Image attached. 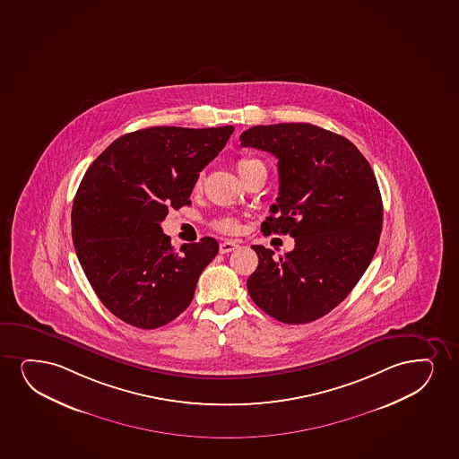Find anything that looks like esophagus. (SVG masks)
<instances>
[{
	"mask_svg": "<svg viewBox=\"0 0 459 459\" xmlns=\"http://www.w3.org/2000/svg\"><path fill=\"white\" fill-rule=\"evenodd\" d=\"M238 247V242H236V240H223L221 244V248H219V251H221V255H227V253H231V251L236 250Z\"/></svg>",
	"mask_w": 459,
	"mask_h": 459,
	"instance_id": "obj_1",
	"label": "esophagus"
}]
</instances>
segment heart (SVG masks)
<instances>
[{
	"label": "heart",
	"instance_id": "b5f03b06",
	"mask_svg": "<svg viewBox=\"0 0 459 459\" xmlns=\"http://www.w3.org/2000/svg\"><path fill=\"white\" fill-rule=\"evenodd\" d=\"M257 164H262L259 160H255V158H240L238 163H236V168H238V172L240 174V177L244 178L245 175L248 174V170L251 168H255ZM202 185V178L198 177L197 181H195V187H200ZM212 225L217 230H221V231L225 232H232L236 231L238 228V221L234 219V217H219V219H215L212 221Z\"/></svg>",
	"mask_w": 459,
	"mask_h": 459
}]
</instances>
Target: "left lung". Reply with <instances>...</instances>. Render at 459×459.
I'll return each mask as SVG.
<instances>
[{
    "label": "left lung",
    "mask_w": 459,
    "mask_h": 459,
    "mask_svg": "<svg viewBox=\"0 0 459 459\" xmlns=\"http://www.w3.org/2000/svg\"><path fill=\"white\" fill-rule=\"evenodd\" d=\"M240 145L278 158L279 197L261 230L295 238L293 251L279 257L251 247L259 257L247 281L251 299L287 325L321 318L351 293L377 250L376 175L351 141L314 124L255 126Z\"/></svg>",
    "instance_id": "1"
}]
</instances>
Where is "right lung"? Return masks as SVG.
<instances>
[{"label": "right lung", "mask_w": 459, "mask_h": 459, "mask_svg": "<svg viewBox=\"0 0 459 459\" xmlns=\"http://www.w3.org/2000/svg\"><path fill=\"white\" fill-rule=\"evenodd\" d=\"M234 127H151L113 141L77 189L71 227L76 255L99 299L140 329L185 312L197 281L219 253L212 238L175 253L161 230L169 209L191 204L198 175Z\"/></svg>", "instance_id": "right-lung-1"}]
</instances>
